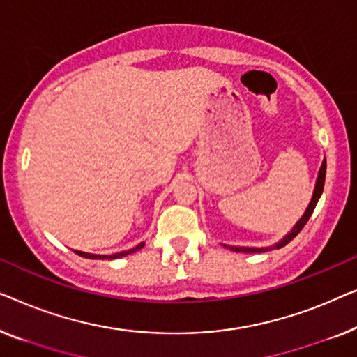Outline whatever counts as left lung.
Wrapping results in <instances>:
<instances>
[{
	"mask_svg": "<svg viewBox=\"0 0 357 357\" xmlns=\"http://www.w3.org/2000/svg\"><path fill=\"white\" fill-rule=\"evenodd\" d=\"M325 174H327V160H324V162H322V167H320V169H319L317 183H315L314 194H312V199H310V204H309V207L305 208L304 215H303V217H301L299 222L294 225V228L291 229V233L286 234L284 238L281 239V241H278L277 244L270 245V248H238V245H227V244H223L225 248H228V249H231V250H234V252H249V254H252V252H267V250H272V249H280V248H283V245L288 244L291 239H294L296 236H298V234L301 233V229L304 228V225L309 222L310 215H312L314 208H315V205H317L319 199H320V195H322V192H324Z\"/></svg>",
	"mask_w": 357,
	"mask_h": 357,
	"instance_id": "obj_1",
	"label": "left lung"
}]
</instances>
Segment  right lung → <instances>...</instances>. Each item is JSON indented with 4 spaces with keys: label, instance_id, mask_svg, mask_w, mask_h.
Returning <instances> with one entry per match:
<instances>
[{
    "label": "right lung",
    "instance_id": "add662e5",
    "mask_svg": "<svg viewBox=\"0 0 357 357\" xmlns=\"http://www.w3.org/2000/svg\"><path fill=\"white\" fill-rule=\"evenodd\" d=\"M144 243H140L139 245H135V248L129 249V250H123V252H116V254H112V255H98V254H89V252H82V250H74L77 255H80V257H85V259H119V257H124V255H129L135 252V250L142 249L144 248Z\"/></svg>",
    "mask_w": 357,
    "mask_h": 357
}]
</instances>
